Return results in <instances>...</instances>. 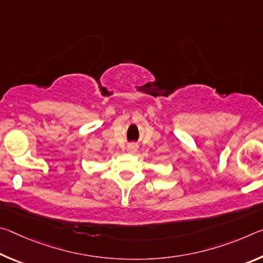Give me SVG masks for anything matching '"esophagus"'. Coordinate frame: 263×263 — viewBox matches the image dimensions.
I'll use <instances>...</instances> for the list:
<instances>
[{"label":"esophagus","instance_id":"34e87169","mask_svg":"<svg viewBox=\"0 0 263 263\" xmlns=\"http://www.w3.org/2000/svg\"><path fill=\"white\" fill-rule=\"evenodd\" d=\"M137 145H135V144H131V145H128L127 146V151H128V152H130V153H135L136 152V151H137Z\"/></svg>","mask_w":263,"mask_h":263}]
</instances>
